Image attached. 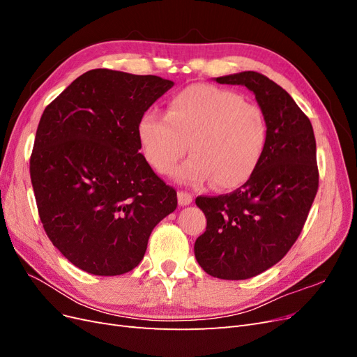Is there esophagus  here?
Returning a JSON list of instances; mask_svg holds the SVG:
<instances>
[{
  "label": "esophagus",
  "instance_id": "1",
  "mask_svg": "<svg viewBox=\"0 0 357 357\" xmlns=\"http://www.w3.org/2000/svg\"><path fill=\"white\" fill-rule=\"evenodd\" d=\"M177 198H178V205L180 207H186V205H189L193 199V197L190 195V193L188 192H178L177 193Z\"/></svg>",
  "mask_w": 357,
  "mask_h": 357
}]
</instances>
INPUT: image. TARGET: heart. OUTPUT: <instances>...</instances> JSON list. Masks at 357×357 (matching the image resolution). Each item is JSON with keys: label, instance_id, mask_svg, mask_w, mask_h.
<instances>
[{"label": "heart", "instance_id": "b5f03b06", "mask_svg": "<svg viewBox=\"0 0 357 357\" xmlns=\"http://www.w3.org/2000/svg\"><path fill=\"white\" fill-rule=\"evenodd\" d=\"M137 137L149 165L190 186L214 181L222 190L238 188L253 176L266 147L268 123L261 107L240 93L211 84H190L171 96L167 116L146 110Z\"/></svg>", "mask_w": 357, "mask_h": 357}]
</instances>
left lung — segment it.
I'll return each mask as SVG.
<instances>
[{"mask_svg": "<svg viewBox=\"0 0 357 357\" xmlns=\"http://www.w3.org/2000/svg\"><path fill=\"white\" fill-rule=\"evenodd\" d=\"M255 93L268 123L261 164L241 188L198 197L207 229L195 241L205 273L245 280L282 261L299 236L319 188L316 138L310 119L277 83L256 71L214 79Z\"/></svg>", "mask_w": 357, "mask_h": 357, "instance_id": "left-lung-1", "label": "left lung"}]
</instances>
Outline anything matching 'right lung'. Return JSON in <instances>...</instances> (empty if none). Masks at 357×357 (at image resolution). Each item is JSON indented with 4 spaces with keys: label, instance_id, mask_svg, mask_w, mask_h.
<instances>
[{
    "label": "right lung",
    "instance_id": "obj_1",
    "mask_svg": "<svg viewBox=\"0 0 357 357\" xmlns=\"http://www.w3.org/2000/svg\"><path fill=\"white\" fill-rule=\"evenodd\" d=\"M174 82L96 68L43 112L29 172L50 241L93 275H121L144 257L155 226L177 208L138 153V119Z\"/></svg>",
    "mask_w": 357,
    "mask_h": 357
}]
</instances>
